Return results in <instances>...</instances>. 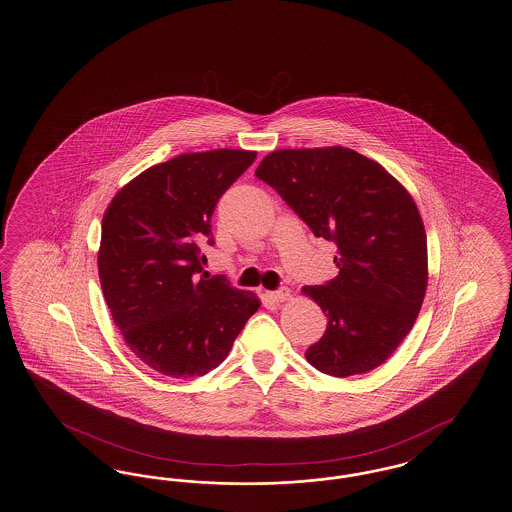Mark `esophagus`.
<instances>
[{
  "label": "esophagus",
  "mask_w": 512,
  "mask_h": 512,
  "mask_svg": "<svg viewBox=\"0 0 512 512\" xmlns=\"http://www.w3.org/2000/svg\"><path fill=\"white\" fill-rule=\"evenodd\" d=\"M266 295H268V299L274 301V303H286L287 299L291 297V291H289L287 287H282V289L270 291V293H266Z\"/></svg>",
  "instance_id": "34e87169"
}]
</instances>
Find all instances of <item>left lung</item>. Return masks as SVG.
Listing matches in <instances>:
<instances>
[{
    "instance_id": "1",
    "label": "left lung",
    "mask_w": 512,
    "mask_h": 512,
    "mask_svg": "<svg viewBox=\"0 0 512 512\" xmlns=\"http://www.w3.org/2000/svg\"><path fill=\"white\" fill-rule=\"evenodd\" d=\"M255 175L314 236L337 244L339 274L303 287L328 316L308 364L333 377L379 368L413 328L429 282L427 234L411 194L383 165L343 146L274 150Z\"/></svg>"
}]
</instances>
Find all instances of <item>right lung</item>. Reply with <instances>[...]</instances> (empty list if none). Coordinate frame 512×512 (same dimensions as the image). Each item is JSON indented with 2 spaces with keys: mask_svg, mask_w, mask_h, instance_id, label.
<instances>
[{
  "mask_svg": "<svg viewBox=\"0 0 512 512\" xmlns=\"http://www.w3.org/2000/svg\"><path fill=\"white\" fill-rule=\"evenodd\" d=\"M253 150L190 152L152 165L106 207L99 247L104 301L125 345L148 368L175 379L217 368L261 301L205 280L209 219L249 165Z\"/></svg>",
  "mask_w": 512,
  "mask_h": 512,
  "instance_id": "obj_1",
  "label": "right lung"
}]
</instances>
